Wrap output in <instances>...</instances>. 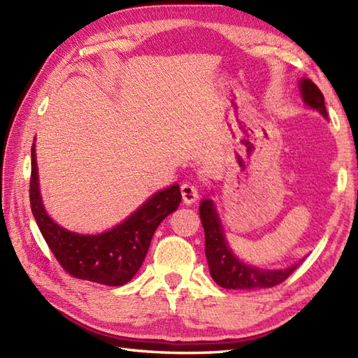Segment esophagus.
Segmentation results:
<instances>
[{"label":"esophagus","instance_id":"34e87169","mask_svg":"<svg viewBox=\"0 0 358 358\" xmlns=\"http://www.w3.org/2000/svg\"><path fill=\"white\" fill-rule=\"evenodd\" d=\"M181 195H183V201L186 204H192L195 200H199L200 189L195 183H191V181H185V183L181 185Z\"/></svg>","mask_w":358,"mask_h":358}]
</instances>
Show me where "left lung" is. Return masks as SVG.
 <instances>
[{"mask_svg":"<svg viewBox=\"0 0 358 358\" xmlns=\"http://www.w3.org/2000/svg\"><path fill=\"white\" fill-rule=\"evenodd\" d=\"M300 92L308 108L315 109L324 118H328L324 96L313 81L308 78L300 80ZM200 218L204 229V238H206L204 240V245H206L204 250H206L210 277L214 278L218 286L224 289H243V291L272 287L285 281L299 268L300 263H295L286 269L269 271L243 263L227 245L214 201L210 199L201 201Z\"/></svg>","mask_w":358,"mask_h":358,"instance_id":"8db88e82","label":"left lung"}]
</instances>
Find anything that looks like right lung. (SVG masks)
<instances>
[{
  "label": "right lung",
  "instance_id": "right-lung-1",
  "mask_svg": "<svg viewBox=\"0 0 358 358\" xmlns=\"http://www.w3.org/2000/svg\"><path fill=\"white\" fill-rule=\"evenodd\" d=\"M180 201V186L172 185L152 195L123 223L109 231L95 235L71 232L53 222L44 209L35 144L32 146L30 208L52 254L75 278L106 286H123L131 281L141 268L158 224L177 210Z\"/></svg>",
  "mask_w": 358,
  "mask_h": 358
}]
</instances>
